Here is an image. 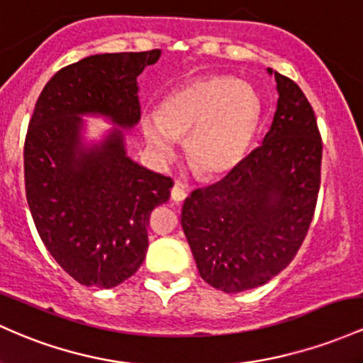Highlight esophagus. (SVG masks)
I'll return each instance as SVG.
<instances>
[{
	"instance_id": "1",
	"label": "esophagus",
	"mask_w": 363,
	"mask_h": 363,
	"mask_svg": "<svg viewBox=\"0 0 363 363\" xmlns=\"http://www.w3.org/2000/svg\"><path fill=\"white\" fill-rule=\"evenodd\" d=\"M186 196H188V193L184 191V186H182L181 182H175L172 191H170V198H172L175 203H181L186 200Z\"/></svg>"
}]
</instances>
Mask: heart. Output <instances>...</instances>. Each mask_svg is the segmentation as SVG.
Here are the masks:
<instances>
[{
	"label": "heart",
	"mask_w": 363,
	"mask_h": 363,
	"mask_svg": "<svg viewBox=\"0 0 363 363\" xmlns=\"http://www.w3.org/2000/svg\"><path fill=\"white\" fill-rule=\"evenodd\" d=\"M260 121V99L250 84L227 77L193 79L163 98L158 117H141L146 143L162 160L186 138L191 169L203 177L229 172L248 148Z\"/></svg>",
	"instance_id": "heart-1"
}]
</instances>
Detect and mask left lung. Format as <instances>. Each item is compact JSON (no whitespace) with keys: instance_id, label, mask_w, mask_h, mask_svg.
I'll return each instance as SVG.
<instances>
[{"instance_id":"obj_1","label":"left lung","mask_w":363,"mask_h":363,"mask_svg":"<svg viewBox=\"0 0 363 363\" xmlns=\"http://www.w3.org/2000/svg\"><path fill=\"white\" fill-rule=\"evenodd\" d=\"M269 74L279 99L264 143L182 205L181 224L198 272L224 293L258 288L291 264L320 188L315 113L296 82L272 69Z\"/></svg>"}]
</instances>
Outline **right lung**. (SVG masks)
<instances>
[{
  "label": "right lung",
  "mask_w": 363,
  "mask_h": 363,
  "mask_svg": "<svg viewBox=\"0 0 363 363\" xmlns=\"http://www.w3.org/2000/svg\"><path fill=\"white\" fill-rule=\"evenodd\" d=\"M160 55H91L63 67L39 94L27 129L23 174L35 229L58 265L91 288H115L136 274L151 210L174 186L127 157L123 138L141 118L138 75ZM84 114L108 118L114 129L86 145Z\"/></svg>",
  "instance_id": "add662e5"
}]
</instances>
